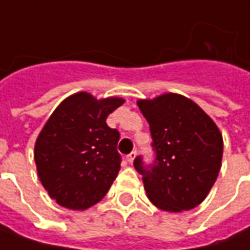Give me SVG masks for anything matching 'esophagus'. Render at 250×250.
Returning <instances> with one entry per match:
<instances>
[{
    "label": "esophagus",
    "instance_id": "obj_1",
    "mask_svg": "<svg viewBox=\"0 0 250 250\" xmlns=\"http://www.w3.org/2000/svg\"><path fill=\"white\" fill-rule=\"evenodd\" d=\"M136 155H137V153H136V151H131L130 154L127 155V161H128L130 164H133V161H134V158H136Z\"/></svg>",
    "mask_w": 250,
    "mask_h": 250
}]
</instances>
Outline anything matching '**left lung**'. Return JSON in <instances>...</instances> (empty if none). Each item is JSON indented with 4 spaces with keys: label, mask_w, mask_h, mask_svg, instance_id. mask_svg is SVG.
I'll use <instances>...</instances> for the list:
<instances>
[{
    "label": "left lung",
    "mask_w": 250,
    "mask_h": 250,
    "mask_svg": "<svg viewBox=\"0 0 250 250\" xmlns=\"http://www.w3.org/2000/svg\"><path fill=\"white\" fill-rule=\"evenodd\" d=\"M137 106L150 125L155 160L134 167L157 208L167 212L189 211L207 198L221 169L224 141L213 120L195 102L166 93Z\"/></svg>",
    "instance_id": "obj_1"
}]
</instances>
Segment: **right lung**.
Segmentation results:
<instances>
[{"label": "right lung", "instance_id": "add662e5", "mask_svg": "<svg viewBox=\"0 0 250 250\" xmlns=\"http://www.w3.org/2000/svg\"><path fill=\"white\" fill-rule=\"evenodd\" d=\"M123 103L122 97L97 100L79 92L66 97L41 130L34 151L38 177L61 207L83 211L107 194L122 158L120 133L106 119Z\"/></svg>", "mask_w": 250, "mask_h": 250}]
</instances>
